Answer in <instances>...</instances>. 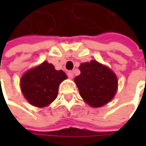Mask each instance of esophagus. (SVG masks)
Returning a JSON list of instances; mask_svg holds the SVG:
<instances>
[{"instance_id": "obj_1", "label": "esophagus", "mask_w": 146, "mask_h": 146, "mask_svg": "<svg viewBox=\"0 0 146 146\" xmlns=\"http://www.w3.org/2000/svg\"><path fill=\"white\" fill-rule=\"evenodd\" d=\"M67 76H68L69 78H73V76H74V72H73L72 70H69V71L67 72Z\"/></svg>"}]
</instances>
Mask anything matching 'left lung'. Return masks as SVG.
Listing matches in <instances>:
<instances>
[{
	"instance_id": "obj_1",
	"label": "left lung",
	"mask_w": 146,
	"mask_h": 146,
	"mask_svg": "<svg viewBox=\"0 0 146 146\" xmlns=\"http://www.w3.org/2000/svg\"><path fill=\"white\" fill-rule=\"evenodd\" d=\"M80 75L75 78L82 98L89 106L100 107L114 98L117 90V78L108 67L97 61L82 63Z\"/></svg>"
}]
</instances>
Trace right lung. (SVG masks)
I'll return each instance as SVG.
<instances>
[{
    "label": "right lung",
    "mask_w": 146,
    "mask_h": 146,
    "mask_svg": "<svg viewBox=\"0 0 146 146\" xmlns=\"http://www.w3.org/2000/svg\"><path fill=\"white\" fill-rule=\"evenodd\" d=\"M66 79L64 71L56 70L53 65L44 62L23 76L21 89L29 103L44 107L56 99L59 84Z\"/></svg>",
    "instance_id": "obj_1"
}]
</instances>
